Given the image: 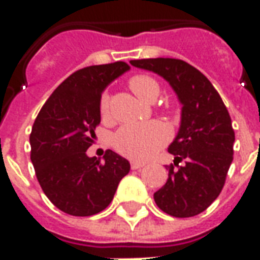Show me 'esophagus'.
<instances>
[{
    "label": "esophagus",
    "instance_id": "34e87169",
    "mask_svg": "<svg viewBox=\"0 0 260 260\" xmlns=\"http://www.w3.org/2000/svg\"><path fill=\"white\" fill-rule=\"evenodd\" d=\"M142 167H145V163H142V161H131V169L132 170L142 169Z\"/></svg>",
    "mask_w": 260,
    "mask_h": 260
}]
</instances>
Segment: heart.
Instances as JSON below:
<instances>
[{
  "mask_svg": "<svg viewBox=\"0 0 260 260\" xmlns=\"http://www.w3.org/2000/svg\"><path fill=\"white\" fill-rule=\"evenodd\" d=\"M129 89L142 100L150 102L158 94V83L149 75H134L128 80ZM100 114L107 117L110 114V97L104 93L100 99ZM169 129L157 121L145 124H126L121 126L113 136L115 150L126 157L146 160L152 157L158 149L169 141Z\"/></svg>",
  "mask_w": 260,
  "mask_h": 260,
  "instance_id": "1",
  "label": "heart"
}]
</instances>
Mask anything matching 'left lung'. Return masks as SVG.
I'll list each match as a JSON object with an SVG mask.
<instances>
[{
	"label": "left lung",
	"mask_w": 260,
	"mask_h": 260,
	"mask_svg": "<svg viewBox=\"0 0 260 260\" xmlns=\"http://www.w3.org/2000/svg\"><path fill=\"white\" fill-rule=\"evenodd\" d=\"M131 65L163 76L182 104L181 126L169 152V180L154 202L173 217H192L217 199L234 154L235 134L221 97L201 71L182 59H132ZM181 166H179V163Z\"/></svg>",
	"instance_id": "obj_1"
}]
</instances>
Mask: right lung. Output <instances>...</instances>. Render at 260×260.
Listing matches in <instances>:
<instances>
[{"mask_svg": "<svg viewBox=\"0 0 260 260\" xmlns=\"http://www.w3.org/2000/svg\"><path fill=\"white\" fill-rule=\"evenodd\" d=\"M129 69L122 61L76 71L48 97L30 134V160L39 184L54 206L71 216H93L111 203L129 173L126 158L107 150L104 160L86 150L100 124V99Z\"/></svg>", "mask_w": 260, "mask_h": 260, "instance_id": "add662e5", "label": "right lung"}]
</instances>
